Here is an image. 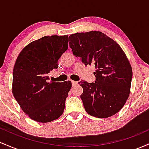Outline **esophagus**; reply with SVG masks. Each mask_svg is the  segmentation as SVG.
I'll use <instances>...</instances> for the list:
<instances>
[{
	"instance_id": "34e87169",
	"label": "esophagus",
	"mask_w": 149,
	"mask_h": 149,
	"mask_svg": "<svg viewBox=\"0 0 149 149\" xmlns=\"http://www.w3.org/2000/svg\"><path fill=\"white\" fill-rule=\"evenodd\" d=\"M71 83H72V85H75L78 84V82H77V81H74V80H71Z\"/></svg>"
}]
</instances>
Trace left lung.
Returning <instances> with one entry per match:
<instances>
[{"label":"left lung","instance_id":"8db88e82","mask_svg":"<svg viewBox=\"0 0 149 149\" xmlns=\"http://www.w3.org/2000/svg\"><path fill=\"white\" fill-rule=\"evenodd\" d=\"M69 46L85 66L93 64L95 83L80 81V95L90 116L106 118L123 107L130 91L132 70L120 45L100 31L76 33L69 37Z\"/></svg>","mask_w":149,"mask_h":149}]
</instances>
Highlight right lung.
Returning a JSON list of instances; mask_svg holds the SVG:
<instances>
[{"mask_svg":"<svg viewBox=\"0 0 149 149\" xmlns=\"http://www.w3.org/2000/svg\"><path fill=\"white\" fill-rule=\"evenodd\" d=\"M68 49V36H44L19 54L13 69V94L30 118L48 123L62 115L71 82H48V73Z\"/></svg>","mask_w":149,"mask_h":149,"instance_id":"obj_1","label":"right lung"}]
</instances>
